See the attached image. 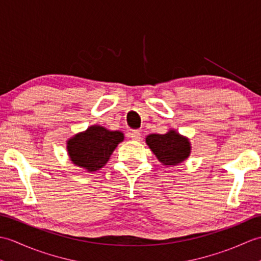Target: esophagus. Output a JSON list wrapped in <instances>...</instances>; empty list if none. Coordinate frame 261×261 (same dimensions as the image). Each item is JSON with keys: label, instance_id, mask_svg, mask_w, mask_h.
Here are the masks:
<instances>
[{"label": "esophagus", "instance_id": "obj_1", "mask_svg": "<svg viewBox=\"0 0 261 261\" xmlns=\"http://www.w3.org/2000/svg\"><path fill=\"white\" fill-rule=\"evenodd\" d=\"M140 136H141L140 131L138 130H131L129 132V137L132 138V140H140Z\"/></svg>", "mask_w": 261, "mask_h": 261}]
</instances>
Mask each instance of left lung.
<instances>
[{"instance_id": "1", "label": "left lung", "mask_w": 261, "mask_h": 261, "mask_svg": "<svg viewBox=\"0 0 261 261\" xmlns=\"http://www.w3.org/2000/svg\"><path fill=\"white\" fill-rule=\"evenodd\" d=\"M146 143L165 166L179 165L191 154L188 138L177 134L175 130H169L165 135H149L146 138Z\"/></svg>"}]
</instances>
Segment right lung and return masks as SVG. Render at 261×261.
Listing matches in <instances>:
<instances>
[{
	"label": "right lung",
	"instance_id": "1",
	"mask_svg": "<svg viewBox=\"0 0 261 261\" xmlns=\"http://www.w3.org/2000/svg\"><path fill=\"white\" fill-rule=\"evenodd\" d=\"M120 131H110L101 125H92L67 141V151L74 165L95 171L109 162L110 156L123 141Z\"/></svg>",
	"mask_w": 261,
	"mask_h": 261
}]
</instances>
